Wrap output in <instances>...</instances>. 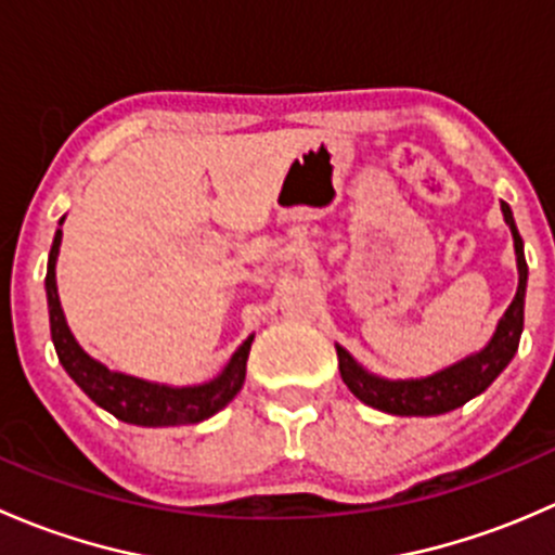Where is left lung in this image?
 I'll return each instance as SVG.
<instances>
[{"mask_svg": "<svg viewBox=\"0 0 555 555\" xmlns=\"http://www.w3.org/2000/svg\"><path fill=\"white\" fill-rule=\"evenodd\" d=\"M502 215L511 225L513 242H516L518 293L513 304L507 306L505 317L496 324V333L489 340V346L478 354L435 373V376L416 378V382H386V378L371 376V373L357 365L354 357L344 346H335L340 378L349 386L351 395L360 397L365 405L378 408L384 413H395V416H440V413H449L453 408H462L475 395L489 389V384L505 371L507 362L518 351L520 330H524V295L529 268H526L524 260V242L518 236L516 220H513V211L505 201H502Z\"/></svg>", "mask_w": 555, "mask_h": 555, "instance_id": "obj_1", "label": "left lung"}]
</instances>
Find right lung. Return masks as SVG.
I'll use <instances>...</instances> for the list:
<instances>
[{
    "label": "right lung",
    "mask_w": 555,
    "mask_h": 555,
    "mask_svg": "<svg viewBox=\"0 0 555 555\" xmlns=\"http://www.w3.org/2000/svg\"><path fill=\"white\" fill-rule=\"evenodd\" d=\"M61 246V228L55 231L53 246L48 257V311H50V335H53L55 354L64 371L75 378V384L91 397L96 405L109 411L112 416L137 427H177V424H198L215 416L228 405L238 389L244 386L246 357H249L251 335L238 346L225 371L209 384L201 386H160L142 382V378L122 376V373L106 371L102 362L88 357L66 327L64 311H61L59 289H55V257Z\"/></svg>",
    "instance_id": "obj_1"
}]
</instances>
